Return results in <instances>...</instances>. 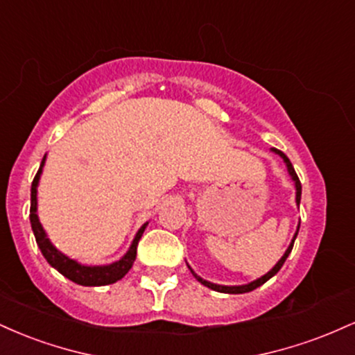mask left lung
<instances>
[{
	"mask_svg": "<svg viewBox=\"0 0 355 355\" xmlns=\"http://www.w3.org/2000/svg\"><path fill=\"white\" fill-rule=\"evenodd\" d=\"M272 152H275L277 155H280V157H282V160L285 162V165H287L288 175H291V178H292V180H294V183H295V190H297V191H295V202H297V205H300V195H302V185H300V180H299V177H297V173H295L294 166H292L291 160H288V158H287V155H285L284 152H280V150H277V148H272ZM299 227H300V223H299ZM299 227H297V232H295L294 239H292L291 245H288L287 250H285V254L282 255V259H280L279 262L275 263L274 268H272L270 272H267L266 275H263V277H260V279H257V280H254V282H250V284H245V285H218V284H211V282H209V280H203L200 275H197V274H195V272L191 270V268H190V266H189V268H190V272H191V274H193L195 279L198 280V282L205 285V287L211 288V291L222 292V294H245V292H252V291H254V288L260 287V285H262V284H266L268 279H272V277H274V275L277 274V272H279L280 268H282L284 262H285V260H287L288 254H291V252H292V247H294L295 237H297V234H299Z\"/></svg>",
	"mask_w": 355,
	"mask_h": 355,
	"instance_id": "left-lung-1",
	"label": "left lung"
}]
</instances>
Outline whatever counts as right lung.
I'll return each instance as SVG.
<instances>
[{
  "instance_id": "obj_1",
  "label": "right lung",
  "mask_w": 355,
  "mask_h": 355,
  "mask_svg": "<svg viewBox=\"0 0 355 355\" xmlns=\"http://www.w3.org/2000/svg\"><path fill=\"white\" fill-rule=\"evenodd\" d=\"M44 160H46V155L43 157L38 173L35 175V180H33V183H31V209H30L31 229H33L36 243H38L43 257L48 260V263H50L53 268H56V270L60 272L61 275H64L67 279H70L71 282H75L78 285H85V287H100V285L115 284L116 280L123 279V277L128 274L130 268H132L133 262H135L138 240H140L141 235H144L148 222L144 223V225H141V229L137 232L135 239H133L128 252H126V254L121 257L120 260L110 263V266H81V263L76 262V260H73V259H70V257L61 254L58 248H56L50 242V239L46 237V232L43 230L42 223H40L38 214H36V210H38V202H36V191L38 190L36 189H38L40 177H42Z\"/></svg>"
}]
</instances>
